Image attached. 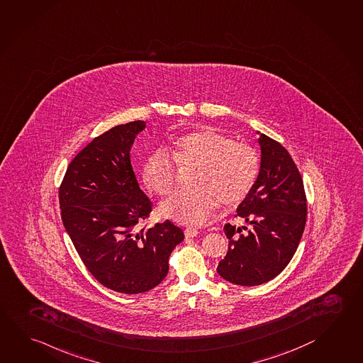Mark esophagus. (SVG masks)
Masks as SVG:
<instances>
[{
	"instance_id": "34e87169",
	"label": "esophagus",
	"mask_w": 363,
	"mask_h": 363,
	"mask_svg": "<svg viewBox=\"0 0 363 363\" xmlns=\"http://www.w3.org/2000/svg\"><path fill=\"white\" fill-rule=\"evenodd\" d=\"M198 233H199V231H198L197 229H194V228H185L184 229L185 238L197 237Z\"/></svg>"
}]
</instances>
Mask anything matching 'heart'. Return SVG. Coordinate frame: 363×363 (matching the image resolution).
Returning <instances> with one entry per match:
<instances>
[{
  "instance_id": "obj_1",
  "label": "heart",
  "mask_w": 363,
  "mask_h": 363,
  "mask_svg": "<svg viewBox=\"0 0 363 363\" xmlns=\"http://www.w3.org/2000/svg\"><path fill=\"white\" fill-rule=\"evenodd\" d=\"M191 169L194 188L175 191L160 205L166 218L203 225L221 202L238 205L248 196L258 175L257 153L224 133L203 129L179 139L172 150H157L145 158L142 178L148 189L166 196L178 180L179 168Z\"/></svg>"
}]
</instances>
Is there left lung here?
Returning <instances> with one entry per match:
<instances>
[{"label": "left lung", "mask_w": 363, "mask_h": 363, "mask_svg": "<svg viewBox=\"0 0 363 363\" xmlns=\"http://www.w3.org/2000/svg\"><path fill=\"white\" fill-rule=\"evenodd\" d=\"M258 134L259 172L237 208L238 218L251 229L225 225L229 250L216 269L226 281L243 286L267 283L288 266L307 216L303 180L289 152L277 140Z\"/></svg>", "instance_id": "1"}]
</instances>
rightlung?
Listing matches in <instances>:
<instances>
[{
	"label": "right lung",
	"instance_id": "right-lung-1",
	"mask_svg": "<svg viewBox=\"0 0 363 363\" xmlns=\"http://www.w3.org/2000/svg\"><path fill=\"white\" fill-rule=\"evenodd\" d=\"M145 121L113 126L74 157L59 191L61 218L88 271L108 289L138 294L169 272L183 230L166 220L150 229L151 201L139 188L130 150Z\"/></svg>",
	"mask_w": 363,
	"mask_h": 363
}]
</instances>
